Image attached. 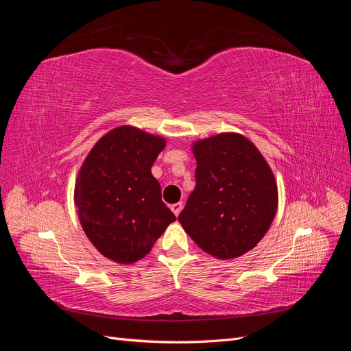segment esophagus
<instances>
[{"instance_id": "34e87169", "label": "esophagus", "mask_w": 351, "mask_h": 351, "mask_svg": "<svg viewBox=\"0 0 351 351\" xmlns=\"http://www.w3.org/2000/svg\"><path fill=\"white\" fill-rule=\"evenodd\" d=\"M182 209H183V204H182V202H177V204H173V205H171V210L174 212L176 217L180 214V212H182Z\"/></svg>"}]
</instances>
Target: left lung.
Wrapping results in <instances>:
<instances>
[{"instance_id":"1","label":"left lung","mask_w":351,"mask_h":351,"mask_svg":"<svg viewBox=\"0 0 351 351\" xmlns=\"http://www.w3.org/2000/svg\"><path fill=\"white\" fill-rule=\"evenodd\" d=\"M196 187L178 221L217 259H236L267 234L278 187L267 159L246 136L226 132L192 143Z\"/></svg>"}]
</instances>
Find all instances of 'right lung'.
Here are the masks:
<instances>
[{
	"instance_id": "1",
	"label": "right lung",
	"mask_w": 351,
	"mask_h": 351,
	"mask_svg": "<svg viewBox=\"0 0 351 351\" xmlns=\"http://www.w3.org/2000/svg\"><path fill=\"white\" fill-rule=\"evenodd\" d=\"M167 142L134 125H119L93 145L74 184L84 234L102 256L130 265L145 258L176 217L161 199L151 168Z\"/></svg>"
}]
</instances>
